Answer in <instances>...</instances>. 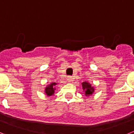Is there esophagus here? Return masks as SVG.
Instances as JSON below:
<instances>
[{
	"instance_id": "esophagus-1",
	"label": "esophagus",
	"mask_w": 134,
	"mask_h": 134,
	"mask_svg": "<svg viewBox=\"0 0 134 134\" xmlns=\"http://www.w3.org/2000/svg\"><path fill=\"white\" fill-rule=\"evenodd\" d=\"M67 81L68 82H71L72 81H73V77H71V76H68L67 78Z\"/></svg>"
}]
</instances>
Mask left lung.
<instances>
[{"mask_svg": "<svg viewBox=\"0 0 134 134\" xmlns=\"http://www.w3.org/2000/svg\"><path fill=\"white\" fill-rule=\"evenodd\" d=\"M81 85L83 91L85 96L89 97V96H91V95L93 93L94 91H95V88H94V87L92 86L91 84H90L89 82L84 81L82 83Z\"/></svg>", "mask_w": 134, "mask_h": 134, "instance_id": "obj_1", "label": "left lung"}]
</instances>
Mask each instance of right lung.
Instances as JSON below:
<instances>
[{
  "instance_id": "right-lung-1",
  "label": "right lung",
  "mask_w": 134,
  "mask_h": 134,
  "mask_svg": "<svg viewBox=\"0 0 134 134\" xmlns=\"http://www.w3.org/2000/svg\"><path fill=\"white\" fill-rule=\"evenodd\" d=\"M57 85V83H51L49 85H48L47 86L45 87L44 89V93L46 94L47 96L50 97V96H54L55 94V86Z\"/></svg>"
}]
</instances>
